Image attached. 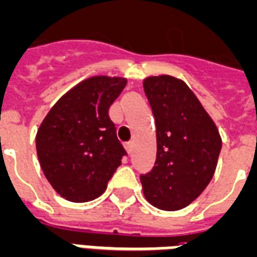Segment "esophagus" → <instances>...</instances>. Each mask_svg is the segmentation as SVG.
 <instances>
[{
    "label": "esophagus",
    "instance_id": "34e87169",
    "mask_svg": "<svg viewBox=\"0 0 257 257\" xmlns=\"http://www.w3.org/2000/svg\"><path fill=\"white\" fill-rule=\"evenodd\" d=\"M124 148H126L127 153L130 154V153H131V150H133V142H127V144L124 145Z\"/></svg>",
    "mask_w": 257,
    "mask_h": 257
}]
</instances>
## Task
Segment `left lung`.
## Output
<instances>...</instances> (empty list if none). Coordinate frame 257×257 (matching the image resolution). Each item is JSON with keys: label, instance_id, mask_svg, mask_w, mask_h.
<instances>
[{"label": "left lung", "instance_id": "1", "mask_svg": "<svg viewBox=\"0 0 257 257\" xmlns=\"http://www.w3.org/2000/svg\"><path fill=\"white\" fill-rule=\"evenodd\" d=\"M156 120L157 157L141 175L146 200L165 211L184 209L209 186L222 140L217 126L184 81L172 76L144 80Z\"/></svg>", "mask_w": 257, "mask_h": 257}]
</instances>
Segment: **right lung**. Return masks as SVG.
<instances>
[{"instance_id":"add662e5","label":"right lung","mask_w":257,"mask_h":257,"mask_svg":"<svg viewBox=\"0 0 257 257\" xmlns=\"http://www.w3.org/2000/svg\"><path fill=\"white\" fill-rule=\"evenodd\" d=\"M126 84L123 77L86 78L63 94L42 121L36 134L40 167L66 200L99 198L126 156L108 115Z\"/></svg>"}]
</instances>
